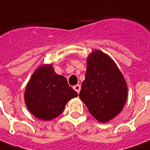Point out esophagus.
Returning <instances> with one entry per match:
<instances>
[{
    "instance_id": "esophagus-1",
    "label": "esophagus",
    "mask_w": 150,
    "mask_h": 150,
    "mask_svg": "<svg viewBox=\"0 0 150 150\" xmlns=\"http://www.w3.org/2000/svg\"><path fill=\"white\" fill-rule=\"evenodd\" d=\"M73 89L77 91V93L80 92V90H81V86L80 85H76L73 86Z\"/></svg>"
}]
</instances>
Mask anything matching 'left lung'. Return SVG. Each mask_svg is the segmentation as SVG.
<instances>
[{
    "instance_id": "obj_1",
    "label": "left lung",
    "mask_w": 150,
    "mask_h": 150,
    "mask_svg": "<svg viewBox=\"0 0 150 150\" xmlns=\"http://www.w3.org/2000/svg\"><path fill=\"white\" fill-rule=\"evenodd\" d=\"M127 93L126 80L112 59L99 50L90 54L79 94L90 113L98 122H108L124 108Z\"/></svg>"
}]
</instances>
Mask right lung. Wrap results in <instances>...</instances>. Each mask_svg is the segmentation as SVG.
Segmentation results:
<instances>
[{
  "mask_svg": "<svg viewBox=\"0 0 150 150\" xmlns=\"http://www.w3.org/2000/svg\"><path fill=\"white\" fill-rule=\"evenodd\" d=\"M77 96L67 79L55 73L50 64L40 66L33 73L26 86L24 101L33 115L50 121L60 115L68 101Z\"/></svg>",
  "mask_w": 150,
  "mask_h": 150,
  "instance_id": "right-lung-1",
  "label": "right lung"
}]
</instances>
